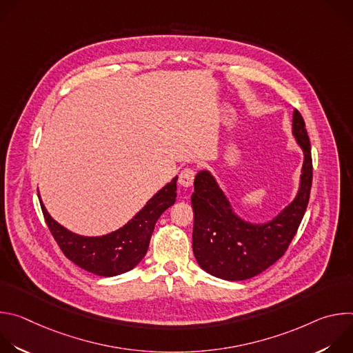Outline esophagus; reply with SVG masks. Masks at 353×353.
<instances>
[{
	"label": "esophagus",
	"instance_id": "34e87169",
	"mask_svg": "<svg viewBox=\"0 0 353 353\" xmlns=\"http://www.w3.org/2000/svg\"><path fill=\"white\" fill-rule=\"evenodd\" d=\"M194 177H195V170L191 168H185L179 174V183L183 187H190L194 183Z\"/></svg>",
	"mask_w": 353,
	"mask_h": 353
}]
</instances>
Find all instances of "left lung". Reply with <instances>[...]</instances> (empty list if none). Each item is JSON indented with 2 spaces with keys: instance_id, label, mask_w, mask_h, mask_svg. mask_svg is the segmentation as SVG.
Masks as SVG:
<instances>
[{
  "instance_id": "obj_1",
  "label": "left lung",
  "mask_w": 353,
  "mask_h": 353,
  "mask_svg": "<svg viewBox=\"0 0 353 353\" xmlns=\"http://www.w3.org/2000/svg\"><path fill=\"white\" fill-rule=\"evenodd\" d=\"M292 127L305 152V163L296 198L274 221L245 223L232 212L229 201L208 172L195 176L191 195L192 251L208 274L226 281L253 278L276 263L293 240L309 204L313 161L305 120L297 110L293 112Z\"/></svg>"
}]
</instances>
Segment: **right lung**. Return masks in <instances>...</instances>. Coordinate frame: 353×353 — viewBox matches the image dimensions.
<instances>
[{"mask_svg":"<svg viewBox=\"0 0 353 353\" xmlns=\"http://www.w3.org/2000/svg\"><path fill=\"white\" fill-rule=\"evenodd\" d=\"M174 177L121 229L102 236L85 237L59 225L46 211L43 216L64 256L82 270L99 276H114L132 270L146 254L149 240L159 216L176 201Z\"/></svg>","mask_w":353,"mask_h":353,"instance_id":"add662e5","label":"right lung"}]
</instances>
